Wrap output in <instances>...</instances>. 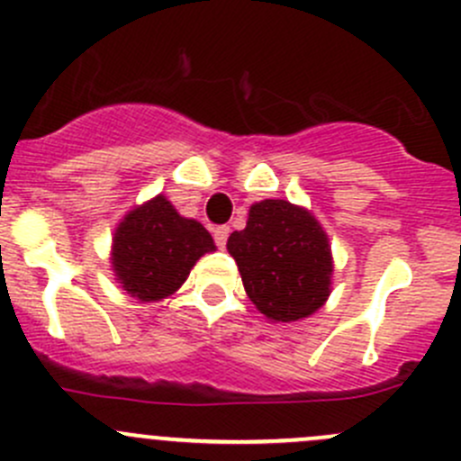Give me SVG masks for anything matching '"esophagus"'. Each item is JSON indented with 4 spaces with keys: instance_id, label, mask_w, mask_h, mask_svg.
I'll list each match as a JSON object with an SVG mask.
<instances>
[{
    "instance_id": "1",
    "label": "esophagus",
    "mask_w": 461,
    "mask_h": 461,
    "mask_svg": "<svg viewBox=\"0 0 461 461\" xmlns=\"http://www.w3.org/2000/svg\"><path fill=\"white\" fill-rule=\"evenodd\" d=\"M227 236H230V227H227V225H221V227H216V230H213V240H216V245L221 249L227 245Z\"/></svg>"
}]
</instances>
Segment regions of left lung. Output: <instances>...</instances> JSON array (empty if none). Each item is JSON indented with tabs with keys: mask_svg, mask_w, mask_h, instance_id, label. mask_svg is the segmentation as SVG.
<instances>
[{
	"mask_svg": "<svg viewBox=\"0 0 461 461\" xmlns=\"http://www.w3.org/2000/svg\"><path fill=\"white\" fill-rule=\"evenodd\" d=\"M227 249L239 265L249 301L267 319L299 321L328 299V236L305 209L287 201L252 204L248 227L230 236Z\"/></svg>",
	"mask_w": 461,
	"mask_h": 461,
	"instance_id": "1",
	"label": "left lung"
}]
</instances>
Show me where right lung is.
<instances>
[{"mask_svg": "<svg viewBox=\"0 0 461 461\" xmlns=\"http://www.w3.org/2000/svg\"><path fill=\"white\" fill-rule=\"evenodd\" d=\"M216 248L212 234L183 218L165 196L133 209L113 236V269L127 294L158 301L174 294L203 254Z\"/></svg>", "mask_w": 461, "mask_h": 461, "instance_id": "add662e5", "label": "right lung"}]
</instances>
